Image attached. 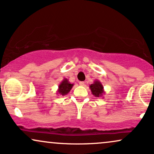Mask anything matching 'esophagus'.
Segmentation results:
<instances>
[{"mask_svg": "<svg viewBox=\"0 0 154 154\" xmlns=\"http://www.w3.org/2000/svg\"><path fill=\"white\" fill-rule=\"evenodd\" d=\"M79 85H81V86H84L85 85V82H79Z\"/></svg>", "mask_w": 154, "mask_h": 154, "instance_id": "34e87169", "label": "esophagus"}]
</instances>
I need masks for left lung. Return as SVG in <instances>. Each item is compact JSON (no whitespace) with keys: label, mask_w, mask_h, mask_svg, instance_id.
I'll return each instance as SVG.
<instances>
[{"label":"left lung","mask_w":154,"mask_h":154,"mask_svg":"<svg viewBox=\"0 0 154 154\" xmlns=\"http://www.w3.org/2000/svg\"><path fill=\"white\" fill-rule=\"evenodd\" d=\"M90 89H91L92 94L95 97H98V98L102 97L105 93L103 85L98 80H95L94 82L90 85Z\"/></svg>","instance_id":"left-lung-1"}]
</instances>
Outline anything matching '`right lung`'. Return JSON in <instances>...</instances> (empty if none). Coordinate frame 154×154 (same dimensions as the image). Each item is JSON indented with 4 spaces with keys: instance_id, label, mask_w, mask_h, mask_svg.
Returning a JSON list of instances; mask_svg holds the SVG:
<instances>
[{
    "instance_id": "1",
    "label": "right lung",
    "mask_w": 154,
    "mask_h": 154,
    "mask_svg": "<svg viewBox=\"0 0 154 154\" xmlns=\"http://www.w3.org/2000/svg\"><path fill=\"white\" fill-rule=\"evenodd\" d=\"M74 84H71L69 82V79L64 78L61 81L59 85V88L57 91V94L61 95H66L69 93L71 89L73 87Z\"/></svg>"
}]
</instances>
